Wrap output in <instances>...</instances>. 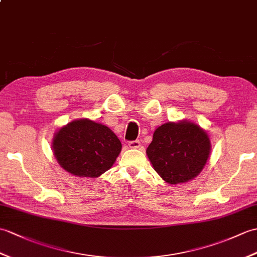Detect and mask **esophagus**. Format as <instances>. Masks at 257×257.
Returning a JSON list of instances; mask_svg holds the SVG:
<instances>
[{
    "label": "esophagus",
    "mask_w": 257,
    "mask_h": 257,
    "mask_svg": "<svg viewBox=\"0 0 257 257\" xmlns=\"http://www.w3.org/2000/svg\"><path fill=\"white\" fill-rule=\"evenodd\" d=\"M128 147L130 149H139L140 148V141L139 140H135V141H130L128 143Z\"/></svg>",
    "instance_id": "esophagus-1"
}]
</instances>
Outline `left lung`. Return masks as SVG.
<instances>
[{
	"label": "left lung",
	"instance_id": "1",
	"mask_svg": "<svg viewBox=\"0 0 257 257\" xmlns=\"http://www.w3.org/2000/svg\"><path fill=\"white\" fill-rule=\"evenodd\" d=\"M210 151L207 131L193 121L180 120L169 121L156 129L147 156L165 183L176 185L198 176Z\"/></svg>",
	"mask_w": 257,
	"mask_h": 257
}]
</instances>
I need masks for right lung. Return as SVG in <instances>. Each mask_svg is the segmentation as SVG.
Returning a JSON list of instances; mask_svg holds the SVG:
<instances>
[{
  "mask_svg": "<svg viewBox=\"0 0 257 257\" xmlns=\"http://www.w3.org/2000/svg\"><path fill=\"white\" fill-rule=\"evenodd\" d=\"M52 151L61 168L77 177H98L114 165L121 142L103 123L76 119L58 129Z\"/></svg>",
  "mask_w": 257,
  "mask_h": 257,
  "instance_id": "add662e5",
  "label": "right lung"
}]
</instances>
